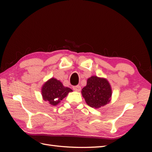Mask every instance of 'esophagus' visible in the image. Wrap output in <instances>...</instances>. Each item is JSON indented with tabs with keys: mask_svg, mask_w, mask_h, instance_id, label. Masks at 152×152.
Here are the masks:
<instances>
[{
	"mask_svg": "<svg viewBox=\"0 0 152 152\" xmlns=\"http://www.w3.org/2000/svg\"><path fill=\"white\" fill-rule=\"evenodd\" d=\"M72 88H73V89L74 90V91H80V90H81V87H80V86H73Z\"/></svg>",
	"mask_w": 152,
	"mask_h": 152,
	"instance_id": "34e87169",
	"label": "esophagus"
}]
</instances>
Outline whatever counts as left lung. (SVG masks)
<instances>
[{"label":"left lung","mask_w":152,"mask_h":152,"mask_svg":"<svg viewBox=\"0 0 152 152\" xmlns=\"http://www.w3.org/2000/svg\"><path fill=\"white\" fill-rule=\"evenodd\" d=\"M82 94L89 106L99 108L110 101L112 93L107 80L93 76L88 79L86 86L82 90Z\"/></svg>","instance_id":"obj_1"}]
</instances>
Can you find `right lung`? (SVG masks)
Returning <instances> with one entry per match:
<instances>
[{"mask_svg": "<svg viewBox=\"0 0 152 152\" xmlns=\"http://www.w3.org/2000/svg\"><path fill=\"white\" fill-rule=\"evenodd\" d=\"M72 91V89L64 87L59 80L52 78L44 83L41 92L45 101H48L53 106H56L66 97L68 93Z\"/></svg>", "mask_w": 152, "mask_h": 152, "instance_id": "obj_1", "label": "right lung"}]
</instances>
